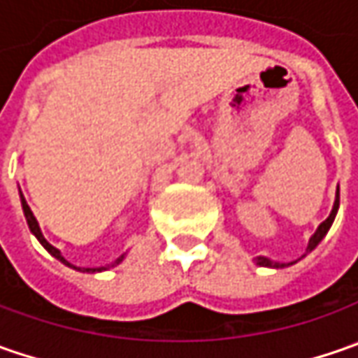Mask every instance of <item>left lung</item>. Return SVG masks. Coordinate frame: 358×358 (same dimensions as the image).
Masks as SVG:
<instances>
[{
	"instance_id": "1",
	"label": "left lung",
	"mask_w": 358,
	"mask_h": 358,
	"mask_svg": "<svg viewBox=\"0 0 358 358\" xmlns=\"http://www.w3.org/2000/svg\"><path fill=\"white\" fill-rule=\"evenodd\" d=\"M337 209H338V191H337V199H335V207H333V211H331V215L324 219L323 223L319 225V229L315 231V235L310 237L309 241V247H307V251H313L319 243H321V239H323L324 235H327V231L331 229V225H333V221H335V215H337ZM257 263L259 265H263V267H285V265H279V263H273V261H268V259H265V257H259L257 259ZM293 265V263H291Z\"/></svg>"
}]
</instances>
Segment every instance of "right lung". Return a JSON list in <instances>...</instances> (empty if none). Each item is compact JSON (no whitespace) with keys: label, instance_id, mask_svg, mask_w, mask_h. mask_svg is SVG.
<instances>
[{"label":"right lung","instance_id":"1","mask_svg":"<svg viewBox=\"0 0 358 358\" xmlns=\"http://www.w3.org/2000/svg\"><path fill=\"white\" fill-rule=\"evenodd\" d=\"M21 207H23V213H25V219H27V225H29V229H31V233H34L35 237H37V241H39V243H41V245H43V247H45V249H48L49 253L53 255L55 259H59L63 265H69V267H73V265H71V263H67V261H65V259L62 257V253H59V251H57V249H55L53 245H49L48 241H45V237L41 235V229H39V225H37V221H35L34 213H31L29 205H27V203H25V199H23V195H21ZM121 259H123V257H119L117 261H113V263H111L109 267H115V265H119V263H121ZM73 268H77V267H73ZM85 271H87V273H91V271L95 273V271H105V267L85 268Z\"/></svg>","mask_w":358,"mask_h":358}]
</instances>
